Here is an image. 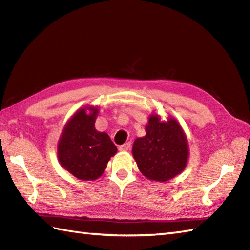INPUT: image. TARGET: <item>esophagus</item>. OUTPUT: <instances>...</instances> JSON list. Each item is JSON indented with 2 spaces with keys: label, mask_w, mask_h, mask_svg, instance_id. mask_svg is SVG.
<instances>
[{
  "label": "esophagus",
  "mask_w": 250,
  "mask_h": 250,
  "mask_svg": "<svg viewBox=\"0 0 250 250\" xmlns=\"http://www.w3.org/2000/svg\"><path fill=\"white\" fill-rule=\"evenodd\" d=\"M130 147H131V143L128 142V143H125V144L119 146V150L120 151H126V150L130 149Z\"/></svg>",
  "instance_id": "34e87169"
}]
</instances>
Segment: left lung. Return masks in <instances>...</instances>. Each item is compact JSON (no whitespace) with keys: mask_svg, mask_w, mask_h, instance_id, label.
Returning <instances> with one entry per match:
<instances>
[{"mask_svg":"<svg viewBox=\"0 0 250 250\" xmlns=\"http://www.w3.org/2000/svg\"><path fill=\"white\" fill-rule=\"evenodd\" d=\"M146 135L134 141L132 153L144 176L156 182H167L180 174L187 166L189 149L186 134L178 121L168 117L161 121L151 115Z\"/></svg>","mask_w":250,"mask_h":250,"instance_id":"left-lung-1","label":"left lung"}]
</instances>
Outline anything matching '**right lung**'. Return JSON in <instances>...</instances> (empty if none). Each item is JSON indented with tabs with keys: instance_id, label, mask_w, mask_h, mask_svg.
I'll return each mask as SVG.
<instances>
[{
	"instance_id": "right-lung-1",
	"label": "right lung",
	"mask_w": 250,
	"mask_h": 250,
	"mask_svg": "<svg viewBox=\"0 0 250 250\" xmlns=\"http://www.w3.org/2000/svg\"><path fill=\"white\" fill-rule=\"evenodd\" d=\"M98 107L78 109L66 122L58 143V159L66 171L82 180H94L105 171L117 147L108 134L95 130Z\"/></svg>"
}]
</instances>
